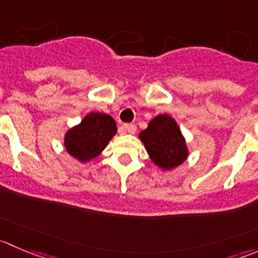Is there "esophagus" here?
I'll list each match as a JSON object with an SVG mask.
<instances>
[{"label":"esophagus","mask_w":258,"mask_h":258,"mask_svg":"<svg viewBox=\"0 0 258 258\" xmlns=\"http://www.w3.org/2000/svg\"><path fill=\"white\" fill-rule=\"evenodd\" d=\"M124 131L129 134H134L137 132V125L134 124H125L124 125Z\"/></svg>","instance_id":"obj_1"}]
</instances>
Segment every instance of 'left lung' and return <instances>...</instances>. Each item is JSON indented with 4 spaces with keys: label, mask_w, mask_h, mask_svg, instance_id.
<instances>
[{
    "label": "left lung",
    "mask_w": 258,
    "mask_h": 258,
    "mask_svg": "<svg viewBox=\"0 0 258 258\" xmlns=\"http://www.w3.org/2000/svg\"><path fill=\"white\" fill-rule=\"evenodd\" d=\"M138 138L146 147L151 161L162 171L178 167L188 157L185 137L176 120L167 114L154 116Z\"/></svg>",
    "instance_id": "obj_1"
}]
</instances>
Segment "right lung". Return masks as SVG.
I'll use <instances>...</instances> for the list:
<instances>
[{
    "label": "right lung",
    "instance_id": "obj_1",
    "mask_svg": "<svg viewBox=\"0 0 258 258\" xmlns=\"http://www.w3.org/2000/svg\"><path fill=\"white\" fill-rule=\"evenodd\" d=\"M116 131L112 116L97 111L88 112L80 124L66 132L64 148L71 157L87 163L102 153Z\"/></svg>",
    "mask_w": 258,
    "mask_h": 258
}]
</instances>
